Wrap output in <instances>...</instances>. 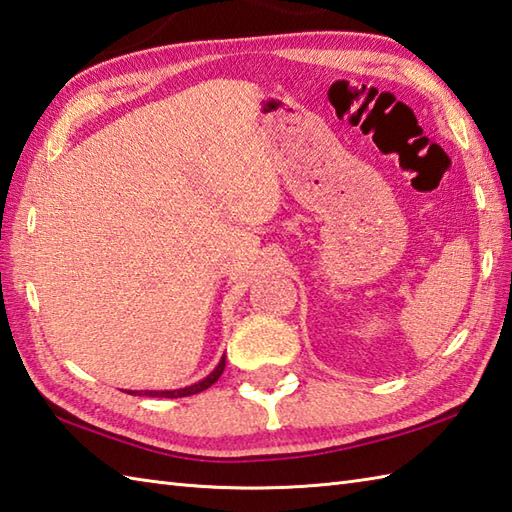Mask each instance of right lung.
Here are the masks:
<instances>
[{
    "mask_svg": "<svg viewBox=\"0 0 512 512\" xmlns=\"http://www.w3.org/2000/svg\"><path fill=\"white\" fill-rule=\"evenodd\" d=\"M225 369V356L221 358V362L216 364V369L207 375V378L198 380L196 384H190V387L185 389H172V391H128L130 395H150V398H185V395H194V393H201L205 389H210L212 384L221 378V373Z\"/></svg>",
    "mask_w": 512,
    "mask_h": 512,
    "instance_id": "obj_1",
    "label": "right lung"
}]
</instances>
